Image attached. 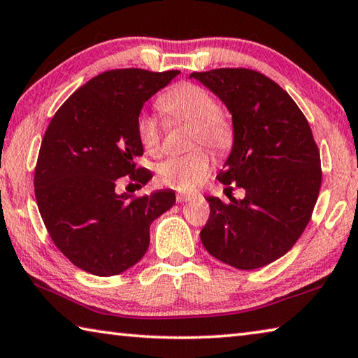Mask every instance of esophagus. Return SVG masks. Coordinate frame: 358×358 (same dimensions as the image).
I'll return each instance as SVG.
<instances>
[{
	"label": "esophagus",
	"instance_id": "34e87169",
	"mask_svg": "<svg viewBox=\"0 0 358 358\" xmlns=\"http://www.w3.org/2000/svg\"><path fill=\"white\" fill-rule=\"evenodd\" d=\"M194 196H189V194H177V202L183 203V202H189L192 201Z\"/></svg>",
	"mask_w": 358,
	"mask_h": 358
}]
</instances>
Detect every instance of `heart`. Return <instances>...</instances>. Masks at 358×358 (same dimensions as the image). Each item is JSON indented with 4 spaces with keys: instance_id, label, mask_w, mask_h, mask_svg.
Here are the masks:
<instances>
[{
    "instance_id": "1",
    "label": "heart",
    "mask_w": 358,
    "mask_h": 358,
    "mask_svg": "<svg viewBox=\"0 0 358 358\" xmlns=\"http://www.w3.org/2000/svg\"><path fill=\"white\" fill-rule=\"evenodd\" d=\"M157 106L172 121H185L191 124V145L203 143L217 153H224L232 145V124L220 112V106L213 96L199 85H177L161 96ZM136 132L142 148L148 155L159 153L161 128L155 115L138 113ZM211 169V156L203 148H196L185 156L162 161L156 167V175L161 185L181 192H192L210 177Z\"/></svg>"
}]
</instances>
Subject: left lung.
<instances>
[{"label": "left lung", "instance_id": "left-lung-1", "mask_svg": "<svg viewBox=\"0 0 358 358\" xmlns=\"http://www.w3.org/2000/svg\"><path fill=\"white\" fill-rule=\"evenodd\" d=\"M191 77L232 115V150L217 180L245 189V199L229 194V203L207 197L210 217L201 240L224 264L260 268L284 256L310 222L322 181L317 145L299 106L268 77L251 69Z\"/></svg>", "mask_w": 358, "mask_h": 358}]
</instances>
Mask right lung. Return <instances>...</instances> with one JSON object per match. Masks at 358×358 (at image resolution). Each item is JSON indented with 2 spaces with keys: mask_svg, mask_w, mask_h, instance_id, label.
<instances>
[{
  "mask_svg": "<svg viewBox=\"0 0 358 358\" xmlns=\"http://www.w3.org/2000/svg\"><path fill=\"white\" fill-rule=\"evenodd\" d=\"M180 71L115 69L96 76L58 108L44 134L34 171L39 213L53 243L72 264L113 276L141 260L150 226L175 203L172 189L132 197L117 192L121 177L147 185L136 120L151 96ZM132 185V183H131Z\"/></svg>",
  "mask_w": 358,
  "mask_h": 358,
  "instance_id": "add662e5",
  "label": "right lung"
}]
</instances>
